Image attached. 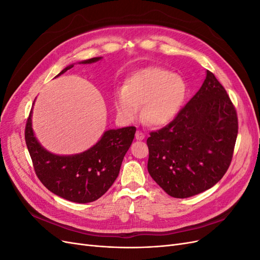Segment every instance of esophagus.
<instances>
[{
  "instance_id": "34e87169",
  "label": "esophagus",
  "mask_w": 260,
  "mask_h": 260,
  "mask_svg": "<svg viewBox=\"0 0 260 260\" xmlns=\"http://www.w3.org/2000/svg\"><path fill=\"white\" fill-rule=\"evenodd\" d=\"M144 138H145V135L142 131H137V133H136V139L137 140L141 141V140H144Z\"/></svg>"
}]
</instances>
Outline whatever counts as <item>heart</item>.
Segmentation results:
<instances>
[{
	"label": "heart",
	"mask_w": 260,
	"mask_h": 260,
	"mask_svg": "<svg viewBox=\"0 0 260 260\" xmlns=\"http://www.w3.org/2000/svg\"><path fill=\"white\" fill-rule=\"evenodd\" d=\"M187 84L183 78L160 67H147L131 75L115 94L118 116L131 122L142 106L143 120L161 127L171 122L184 106Z\"/></svg>",
	"instance_id": "heart-1"
}]
</instances>
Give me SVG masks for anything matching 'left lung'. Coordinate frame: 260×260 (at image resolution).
I'll return each instance as SVG.
<instances>
[{
    "mask_svg": "<svg viewBox=\"0 0 260 260\" xmlns=\"http://www.w3.org/2000/svg\"><path fill=\"white\" fill-rule=\"evenodd\" d=\"M238 115L215 75L166 127L149 133L147 170L162 190L186 199L214 186L229 168L238 137Z\"/></svg>",
    "mask_w": 260,
    "mask_h": 260,
    "instance_id": "obj_1",
    "label": "left lung"
}]
</instances>
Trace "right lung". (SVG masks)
I'll return each instance as SVG.
<instances>
[{"instance_id":"right-lung-1","label":"right lung","mask_w":260,"mask_h":260,"mask_svg":"<svg viewBox=\"0 0 260 260\" xmlns=\"http://www.w3.org/2000/svg\"><path fill=\"white\" fill-rule=\"evenodd\" d=\"M102 57L79 61L92 64ZM67 66L56 76L66 73ZM30 115L26 123L25 140L36 174L43 185L55 195L74 203H91L104 195L119 175L123 157L136 135V127L111 129L99 142L75 155L53 154L39 143L32 130Z\"/></svg>"}]
</instances>
